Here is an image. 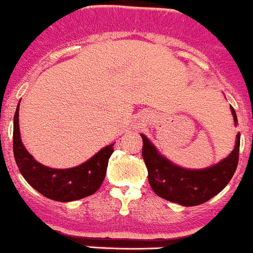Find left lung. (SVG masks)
Listing matches in <instances>:
<instances>
[{
  "label": "left lung",
  "instance_id": "1",
  "mask_svg": "<svg viewBox=\"0 0 253 253\" xmlns=\"http://www.w3.org/2000/svg\"><path fill=\"white\" fill-rule=\"evenodd\" d=\"M234 124L238 119L230 107ZM142 157L148 170V182L159 197L182 206H197L223 191L234 175L239 157L241 134L235 138L234 150L220 163L206 169H184L163 156L144 134Z\"/></svg>",
  "mask_w": 253,
  "mask_h": 253
}]
</instances>
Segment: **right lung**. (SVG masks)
Listing matches in <instances>:
<instances>
[{
    "label": "right lung",
    "mask_w": 253,
    "mask_h": 253,
    "mask_svg": "<svg viewBox=\"0 0 253 253\" xmlns=\"http://www.w3.org/2000/svg\"><path fill=\"white\" fill-rule=\"evenodd\" d=\"M14 157L24 179L44 197L70 202L93 194L102 184L114 144H109L82 165L53 169L38 161L24 147L19 130V105L14 116Z\"/></svg>",
    "instance_id": "obj_1"
}]
</instances>
